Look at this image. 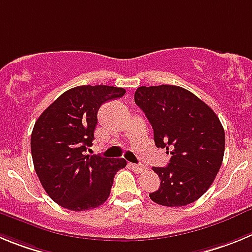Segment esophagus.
I'll return each instance as SVG.
<instances>
[{
	"label": "esophagus",
	"mask_w": 252,
	"mask_h": 252,
	"mask_svg": "<svg viewBox=\"0 0 252 252\" xmlns=\"http://www.w3.org/2000/svg\"><path fill=\"white\" fill-rule=\"evenodd\" d=\"M131 168L135 173H143V172L147 171V167L143 164H131Z\"/></svg>",
	"instance_id": "34e87169"
}]
</instances>
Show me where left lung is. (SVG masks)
Wrapping results in <instances>:
<instances>
[{
	"mask_svg": "<svg viewBox=\"0 0 252 252\" xmlns=\"http://www.w3.org/2000/svg\"><path fill=\"white\" fill-rule=\"evenodd\" d=\"M134 101L154 131L157 148L172 154L167 167H153L160 186L149 193L167 207L189 205L215 181L225 153V130L216 113L193 93L176 85L140 87Z\"/></svg>",
	"mask_w": 252,
	"mask_h": 252,
	"instance_id": "1",
	"label": "left lung"
}]
</instances>
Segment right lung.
<instances>
[{"mask_svg":"<svg viewBox=\"0 0 252 252\" xmlns=\"http://www.w3.org/2000/svg\"><path fill=\"white\" fill-rule=\"evenodd\" d=\"M126 89L81 85L61 94L38 117L31 134L36 174L50 198L71 211H87L105 202L114 176L126 159L87 156L93 146L98 110L121 98Z\"/></svg>","mask_w":252,"mask_h":252,"instance_id":"1","label":"right lung"}]
</instances>
